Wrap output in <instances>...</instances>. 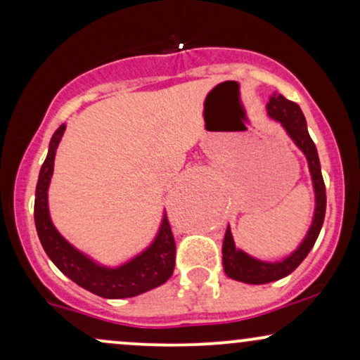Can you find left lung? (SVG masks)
Returning a JSON list of instances; mask_svg holds the SVG:
<instances>
[{
    "label": "left lung",
    "mask_w": 360,
    "mask_h": 360,
    "mask_svg": "<svg viewBox=\"0 0 360 360\" xmlns=\"http://www.w3.org/2000/svg\"><path fill=\"white\" fill-rule=\"evenodd\" d=\"M266 108L267 115L283 125L286 134L289 135V139L296 143V147L307 157L313 189H315V213H313L311 226H309L308 233L304 235L303 242L300 243L298 249L283 260H278V262L259 260L249 254H245L243 250L237 249L232 237V230H230V226H226L221 247L223 269H225V274L229 278L242 281V283L247 284H267L291 274L303 262L308 252L313 249V245H315L318 235H320L321 225H323L326 210V193L323 176H321L320 159H318L315 143H313V140L308 134L307 120H304L303 111H301L296 103L286 100L283 94L278 93H274L269 98V103H267Z\"/></svg>",
    "instance_id": "1"
}]
</instances>
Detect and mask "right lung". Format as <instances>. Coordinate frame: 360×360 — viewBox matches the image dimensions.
I'll return each instance as SVG.
<instances>
[{"instance_id": "right-lung-1", "label": "right lung", "mask_w": 360, "mask_h": 360, "mask_svg": "<svg viewBox=\"0 0 360 360\" xmlns=\"http://www.w3.org/2000/svg\"><path fill=\"white\" fill-rule=\"evenodd\" d=\"M64 130L65 125H60L52 135L35 189V226L45 254L62 274L101 298H131L164 284L174 272L176 260L174 235L166 212L150 245L118 267H106L94 262L57 232L49 213V184L53 174V159Z\"/></svg>"}]
</instances>
